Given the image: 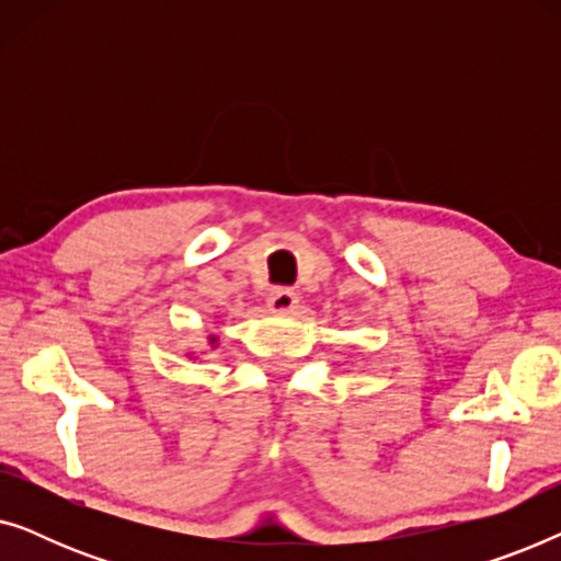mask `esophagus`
I'll return each mask as SVG.
<instances>
[{"mask_svg": "<svg viewBox=\"0 0 561 561\" xmlns=\"http://www.w3.org/2000/svg\"><path fill=\"white\" fill-rule=\"evenodd\" d=\"M298 304V296L294 294L290 288H275L271 298H267V306H271V311H278V313H286V311H294Z\"/></svg>", "mask_w": 561, "mask_h": 561, "instance_id": "esophagus-1", "label": "esophagus"}]
</instances>
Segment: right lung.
I'll list each match as a JSON object with an SVG mask.
<instances>
[{"instance_id":"1","label":"right lung","mask_w":561,"mask_h":561,"mask_svg":"<svg viewBox=\"0 0 561 561\" xmlns=\"http://www.w3.org/2000/svg\"><path fill=\"white\" fill-rule=\"evenodd\" d=\"M211 342H217V340H211Z\"/></svg>"}]
</instances>
